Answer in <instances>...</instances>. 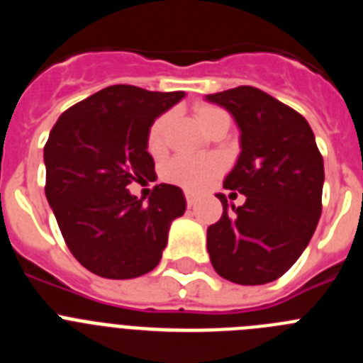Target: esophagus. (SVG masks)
<instances>
[{"label":"esophagus","mask_w":363,"mask_h":363,"mask_svg":"<svg viewBox=\"0 0 363 363\" xmlns=\"http://www.w3.org/2000/svg\"><path fill=\"white\" fill-rule=\"evenodd\" d=\"M185 200H187V205L189 207H192V205L196 203V194H194V192H191V191H185Z\"/></svg>","instance_id":"obj_1"}]
</instances>
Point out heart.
Returning <instances> with one entry per match:
<instances>
[{
  "mask_svg": "<svg viewBox=\"0 0 363 363\" xmlns=\"http://www.w3.org/2000/svg\"><path fill=\"white\" fill-rule=\"evenodd\" d=\"M223 111L213 105H198L196 118L205 130ZM169 125V114H162L152 121L147 133V149L160 154L165 149V130ZM223 169V162L218 156H176L163 169V178L189 191H200L211 179L216 178Z\"/></svg>",
  "mask_w": 363,
  "mask_h": 363,
  "instance_id": "b5f03b06",
  "label": "heart"
}]
</instances>
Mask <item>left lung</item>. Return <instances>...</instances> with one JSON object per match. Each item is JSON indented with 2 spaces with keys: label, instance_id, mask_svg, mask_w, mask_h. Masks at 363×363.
I'll return each instance as SVG.
<instances>
[{
  "label": "left lung",
  "instance_id": "left-lung-1",
  "mask_svg": "<svg viewBox=\"0 0 363 363\" xmlns=\"http://www.w3.org/2000/svg\"><path fill=\"white\" fill-rule=\"evenodd\" d=\"M225 107L242 130V152L223 187L245 203L207 229L214 271L240 285L278 280L300 258L322 214L323 158L300 112L256 86L207 96Z\"/></svg>",
  "mask_w": 363,
  "mask_h": 363
}]
</instances>
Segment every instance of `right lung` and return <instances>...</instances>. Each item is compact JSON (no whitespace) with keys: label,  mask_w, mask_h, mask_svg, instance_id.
I'll use <instances>...</instances> for the list:
<instances>
[{"label":"right lung","mask_w":363,"mask_h":363,"mask_svg":"<svg viewBox=\"0 0 363 363\" xmlns=\"http://www.w3.org/2000/svg\"><path fill=\"white\" fill-rule=\"evenodd\" d=\"M184 96L111 85L67 108L50 130L45 194L69 251L98 277L129 280L152 271L171 221L185 213L176 185H154L149 203L127 189L154 179L147 133Z\"/></svg>","instance_id":"1"}]
</instances>
